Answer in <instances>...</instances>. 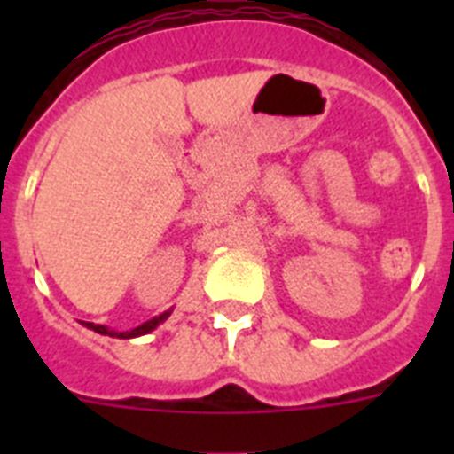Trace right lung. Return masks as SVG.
Segmentation results:
<instances>
[{
  "instance_id": "obj_1",
  "label": "right lung",
  "mask_w": 454,
  "mask_h": 454,
  "mask_svg": "<svg viewBox=\"0 0 454 454\" xmlns=\"http://www.w3.org/2000/svg\"><path fill=\"white\" fill-rule=\"evenodd\" d=\"M172 311H163L161 316H156V318L147 320V323L138 325V327H134V330L129 332H115V330H108V327H104V325H95V323H83L88 327V330L98 332V334H106V336H115V339H134V336H143V334H150L152 330H156L159 325L163 323V320H168V316H170Z\"/></svg>"
}]
</instances>
